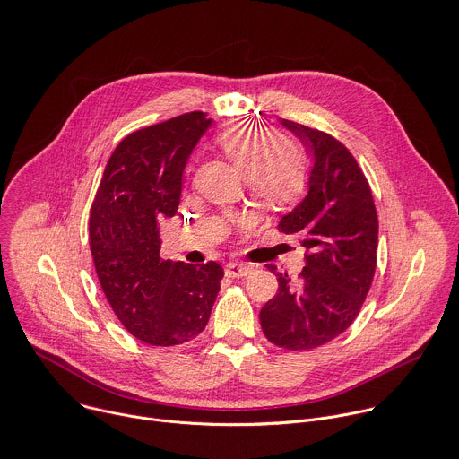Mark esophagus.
<instances>
[{
	"instance_id": "1",
	"label": "esophagus",
	"mask_w": 459,
	"mask_h": 459,
	"mask_svg": "<svg viewBox=\"0 0 459 459\" xmlns=\"http://www.w3.org/2000/svg\"><path fill=\"white\" fill-rule=\"evenodd\" d=\"M253 271V267L249 264H238V262H230L224 267L226 277L230 279H240V277H247V274Z\"/></svg>"
}]
</instances>
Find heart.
Here are the masks:
<instances>
[{
	"label": "heart",
	"mask_w": 459,
	"mask_h": 459,
	"mask_svg": "<svg viewBox=\"0 0 459 459\" xmlns=\"http://www.w3.org/2000/svg\"><path fill=\"white\" fill-rule=\"evenodd\" d=\"M224 155L247 177L253 199L271 210H288L309 186V159L299 146L284 144L281 134L249 123H235L217 135Z\"/></svg>",
	"instance_id": "heart-1"
}]
</instances>
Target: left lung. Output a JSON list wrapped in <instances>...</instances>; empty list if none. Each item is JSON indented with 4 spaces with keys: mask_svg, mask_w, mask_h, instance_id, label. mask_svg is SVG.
I'll return each instance as SVG.
<instances>
[{
    "mask_svg": "<svg viewBox=\"0 0 459 459\" xmlns=\"http://www.w3.org/2000/svg\"><path fill=\"white\" fill-rule=\"evenodd\" d=\"M282 123L315 157L307 197L279 224V231L302 237L306 267L295 281L277 273L279 293L260 309V325L271 343L309 351L356 320L377 271L378 215L368 177L345 144L322 130Z\"/></svg>",
    "mask_w": 459,
    "mask_h": 459,
    "instance_id": "obj_1",
    "label": "left lung"
}]
</instances>
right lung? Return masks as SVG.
Listing matches in <instances>:
<instances>
[{"label": "right lung", "instance_id": "obj_1", "mask_svg": "<svg viewBox=\"0 0 459 459\" xmlns=\"http://www.w3.org/2000/svg\"><path fill=\"white\" fill-rule=\"evenodd\" d=\"M188 112L128 134L112 152L90 208V251L108 304L137 340L171 347L199 336L224 269L160 256L159 221L178 208L182 171L206 130Z\"/></svg>", "mask_w": 459, "mask_h": 459}]
</instances>
